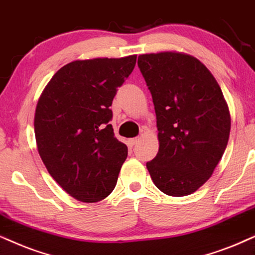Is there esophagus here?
I'll return each mask as SVG.
<instances>
[{
	"mask_svg": "<svg viewBox=\"0 0 255 255\" xmlns=\"http://www.w3.org/2000/svg\"><path fill=\"white\" fill-rule=\"evenodd\" d=\"M137 140L138 138L137 137H133V138H129V140H128V144H129L130 147H133L134 144H136V142H137Z\"/></svg>",
	"mask_w": 255,
	"mask_h": 255,
	"instance_id": "esophagus-1",
	"label": "esophagus"
}]
</instances>
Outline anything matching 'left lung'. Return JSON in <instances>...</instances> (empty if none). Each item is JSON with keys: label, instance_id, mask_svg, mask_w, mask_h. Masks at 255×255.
<instances>
[{"label": "left lung", "instance_id": "left-lung-1", "mask_svg": "<svg viewBox=\"0 0 255 255\" xmlns=\"http://www.w3.org/2000/svg\"><path fill=\"white\" fill-rule=\"evenodd\" d=\"M137 66L153 99L159 151L147 162L154 185L185 196L213 174L227 147L231 115L220 86L194 56L143 54Z\"/></svg>", "mask_w": 255, "mask_h": 255}]
</instances>
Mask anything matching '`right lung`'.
I'll list each match as a JSON object with an SVG mask.
<instances>
[{"label":"right lung","instance_id":"1","mask_svg":"<svg viewBox=\"0 0 255 255\" xmlns=\"http://www.w3.org/2000/svg\"><path fill=\"white\" fill-rule=\"evenodd\" d=\"M135 63L136 55L73 61L38 99V154L53 179L79 201H101L117 185L128 148L114 136L109 107Z\"/></svg>","mask_w":255,"mask_h":255}]
</instances>
